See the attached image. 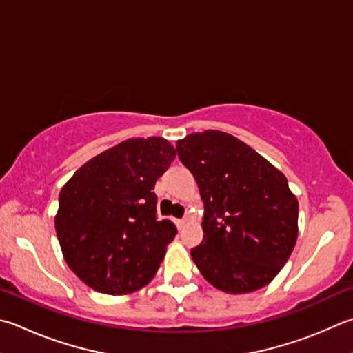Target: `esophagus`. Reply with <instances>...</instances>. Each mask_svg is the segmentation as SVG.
I'll return each mask as SVG.
<instances>
[{"instance_id":"obj_1","label":"esophagus","mask_w":353,"mask_h":353,"mask_svg":"<svg viewBox=\"0 0 353 353\" xmlns=\"http://www.w3.org/2000/svg\"><path fill=\"white\" fill-rule=\"evenodd\" d=\"M174 222H176V225H177V228H179V230H181V228H182V227L185 225V222H187V221H185V219H176Z\"/></svg>"}]
</instances>
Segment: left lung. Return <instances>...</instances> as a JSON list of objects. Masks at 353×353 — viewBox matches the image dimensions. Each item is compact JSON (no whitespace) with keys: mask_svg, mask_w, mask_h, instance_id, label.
I'll return each instance as SVG.
<instances>
[{"mask_svg":"<svg viewBox=\"0 0 353 353\" xmlns=\"http://www.w3.org/2000/svg\"><path fill=\"white\" fill-rule=\"evenodd\" d=\"M176 148L203 201V239L191 248L199 272L233 294L272 283L298 238V199L285 176L222 131L190 134Z\"/></svg>","mask_w":353,"mask_h":353,"instance_id":"left-lung-1","label":"left lung"}]
</instances>
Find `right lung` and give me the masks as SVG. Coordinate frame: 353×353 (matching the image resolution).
<instances>
[{"instance_id":"add662e5","label":"right lung","mask_w":353,"mask_h":353,"mask_svg":"<svg viewBox=\"0 0 353 353\" xmlns=\"http://www.w3.org/2000/svg\"><path fill=\"white\" fill-rule=\"evenodd\" d=\"M176 157L163 137L128 139L92 157L60 191L55 232L77 276L128 294L157 273L176 225L159 221L154 185Z\"/></svg>"}]
</instances>
